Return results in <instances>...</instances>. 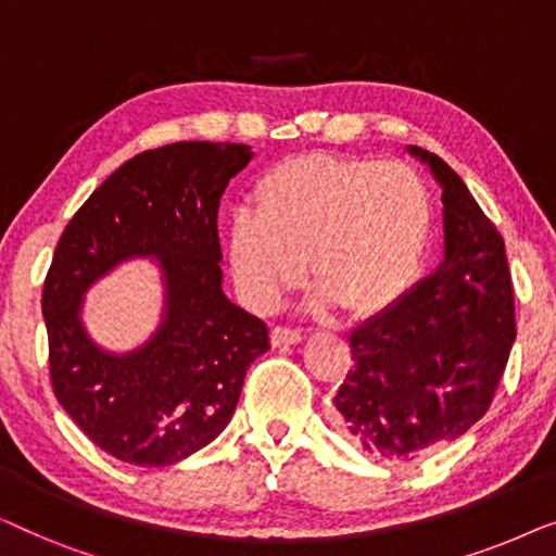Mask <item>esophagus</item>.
<instances>
[{"instance_id": "1", "label": "esophagus", "mask_w": 556, "mask_h": 556, "mask_svg": "<svg viewBox=\"0 0 556 556\" xmlns=\"http://www.w3.org/2000/svg\"><path fill=\"white\" fill-rule=\"evenodd\" d=\"M301 339H303L301 329H293V326H273V331H270V341H273V346L299 344Z\"/></svg>"}]
</instances>
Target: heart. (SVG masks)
Wrapping results in <instances>:
<instances>
[{"instance_id": "heart-1", "label": "heart", "mask_w": 556, "mask_h": 556, "mask_svg": "<svg viewBox=\"0 0 556 556\" xmlns=\"http://www.w3.org/2000/svg\"><path fill=\"white\" fill-rule=\"evenodd\" d=\"M255 212L230 219L225 253L242 299L268 314L301 283L303 257L318 283L314 308L367 316L413 283L430 235V194L400 162L303 154L270 166Z\"/></svg>"}]
</instances>
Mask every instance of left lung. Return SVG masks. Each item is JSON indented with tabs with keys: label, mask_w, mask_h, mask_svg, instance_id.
I'll list each match as a JSON object with an SVG mask.
<instances>
[{
	"label": "left lung",
	"mask_w": 556,
	"mask_h": 556,
	"mask_svg": "<svg viewBox=\"0 0 556 556\" xmlns=\"http://www.w3.org/2000/svg\"><path fill=\"white\" fill-rule=\"evenodd\" d=\"M443 187L438 268L354 329V367L333 417L364 451L415 460L460 438L491 407L516 339L504 238L443 159L409 147Z\"/></svg>",
	"instance_id": "left-lung-1"
}]
</instances>
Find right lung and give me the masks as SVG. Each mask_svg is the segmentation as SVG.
<instances>
[{
	"mask_svg": "<svg viewBox=\"0 0 556 556\" xmlns=\"http://www.w3.org/2000/svg\"><path fill=\"white\" fill-rule=\"evenodd\" d=\"M253 159L245 143L179 141L118 166L75 212L42 288L52 392L113 458L185 460L227 428L268 326L223 291L217 210ZM131 256L163 268L165 316L147 345L109 355L79 321L81 293Z\"/></svg>",
	"mask_w": 556,
	"mask_h": 556,
	"instance_id": "add662e5",
	"label": "right lung"
}]
</instances>
